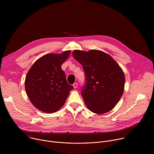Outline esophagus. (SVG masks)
<instances>
[{
	"label": "esophagus",
	"mask_w": 154,
	"mask_h": 154,
	"mask_svg": "<svg viewBox=\"0 0 154 154\" xmlns=\"http://www.w3.org/2000/svg\"><path fill=\"white\" fill-rule=\"evenodd\" d=\"M73 86H74V88H77V86H78V83H74L73 84Z\"/></svg>",
	"instance_id": "1"
}]
</instances>
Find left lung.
Listing matches in <instances>:
<instances>
[{"label": "left lung", "instance_id": "1", "mask_svg": "<svg viewBox=\"0 0 154 154\" xmlns=\"http://www.w3.org/2000/svg\"><path fill=\"white\" fill-rule=\"evenodd\" d=\"M72 55L85 72L81 94L87 107L97 114L112 110L123 94L125 81L118 64L110 55L97 50H75Z\"/></svg>", "mask_w": 154, "mask_h": 154}]
</instances>
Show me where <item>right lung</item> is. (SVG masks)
Instances as JSON below:
<instances>
[{"label":"right lung","instance_id":"obj_1","mask_svg":"<svg viewBox=\"0 0 154 154\" xmlns=\"http://www.w3.org/2000/svg\"><path fill=\"white\" fill-rule=\"evenodd\" d=\"M71 53L49 54L36 60L25 81L26 93L32 104L47 113L57 112L64 105L73 86L68 84L61 65Z\"/></svg>","mask_w":154,"mask_h":154}]
</instances>
